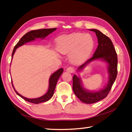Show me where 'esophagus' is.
<instances>
[{
    "label": "esophagus",
    "mask_w": 132,
    "mask_h": 132,
    "mask_svg": "<svg viewBox=\"0 0 132 132\" xmlns=\"http://www.w3.org/2000/svg\"><path fill=\"white\" fill-rule=\"evenodd\" d=\"M66 71H68V72H69V73H73L74 71V69L73 68H72V67H68L66 69Z\"/></svg>",
    "instance_id": "34e87169"
}]
</instances>
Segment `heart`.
<instances>
[{
	"instance_id": "b5f03b06",
	"label": "heart",
	"mask_w": 132,
	"mask_h": 132,
	"mask_svg": "<svg viewBox=\"0 0 132 132\" xmlns=\"http://www.w3.org/2000/svg\"><path fill=\"white\" fill-rule=\"evenodd\" d=\"M94 47V39L89 34L73 33L60 36L57 40V51L63 54H69L71 62L75 64L81 63L86 60Z\"/></svg>"
}]
</instances>
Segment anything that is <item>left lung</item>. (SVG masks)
I'll return each mask as SVG.
<instances>
[{
  "label": "left lung",
  "instance_id": "left-lung-1",
  "mask_svg": "<svg viewBox=\"0 0 132 132\" xmlns=\"http://www.w3.org/2000/svg\"><path fill=\"white\" fill-rule=\"evenodd\" d=\"M95 32L98 39V46L93 56L78 68L81 70L87 64L96 59H102L108 64L109 79L104 89L98 91H90L82 85L81 79L76 75L73 77V90L77 97L84 103H94L105 98L109 94L117 75V55L112 42L109 37L96 29H90Z\"/></svg>",
  "mask_w": 132,
  "mask_h": 132
}]
</instances>
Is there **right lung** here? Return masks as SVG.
<instances>
[{"label": "right lung", "instance_id": "right-lung-1", "mask_svg": "<svg viewBox=\"0 0 132 132\" xmlns=\"http://www.w3.org/2000/svg\"><path fill=\"white\" fill-rule=\"evenodd\" d=\"M57 29V28H53V29H39V30H32L31 31L29 32L26 33L25 35H23L21 37V38L20 39L19 41L18 42L16 45H15L13 51V53H12V58H13V55L14 54L15 52L18 47H20L22 45H24L25 43L29 42L30 41H32L35 40V39L36 38H45L46 37H47L48 35L50 34L51 33L53 32L55 30ZM63 72V69L60 68L57 71H55L54 73H53L51 75L50 80H49V88L48 90V91L47 93L44 95L42 96L39 97L38 98H28L26 97H25L22 96L21 95L19 94L18 92L15 90L13 84V82L11 81L12 85H13V88L19 96H20L21 98H22L23 100H25V101H28L31 103H36V104H38L39 103L46 102L48 101L53 96L54 91L55 88V86L57 85V82L58 80V79L61 77V75Z\"/></svg>", "mask_w": 132, "mask_h": 132}]
</instances>
